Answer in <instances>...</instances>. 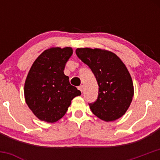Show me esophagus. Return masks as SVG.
<instances>
[{"label":"esophagus","instance_id":"obj_1","mask_svg":"<svg viewBox=\"0 0 160 160\" xmlns=\"http://www.w3.org/2000/svg\"><path fill=\"white\" fill-rule=\"evenodd\" d=\"M83 85H80V86L78 88V90H80L81 92H83Z\"/></svg>","mask_w":160,"mask_h":160}]
</instances>
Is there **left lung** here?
<instances>
[{
    "label": "left lung",
    "mask_w": 160,
    "mask_h": 160,
    "mask_svg": "<svg viewBox=\"0 0 160 160\" xmlns=\"http://www.w3.org/2000/svg\"><path fill=\"white\" fill-rule=\"evenodd\" d=\"M76 54L94 74L98 97L90 103L93 114L106 122L122 117L129 108L134 95L132 77L120 58L107 50L79 48Z\"/></svg>",
    "instance_id": "obj_1"
}]
</instances>
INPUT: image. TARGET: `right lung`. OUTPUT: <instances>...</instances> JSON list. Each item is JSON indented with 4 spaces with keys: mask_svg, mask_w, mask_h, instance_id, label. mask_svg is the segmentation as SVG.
<instances>
[{
    "mask_svg": "<svg viewBox=\"0 0 160 160\" xmlns=\"http://www.w3.org/2000/svg\"><path fill=\"white\" fill-rule=\"evenodd\" d=\"M72 54L70 47L50 48L35 59L28 72L24 90L25 101L41 121L57 122L68 110L71 101L81 94L63 72Z\"/></svg>",
    "mask_w": 160,
    "mask_h": 160,
    "instance_id": "obj_1",
    "label": "right lung"
}]
</instances>
